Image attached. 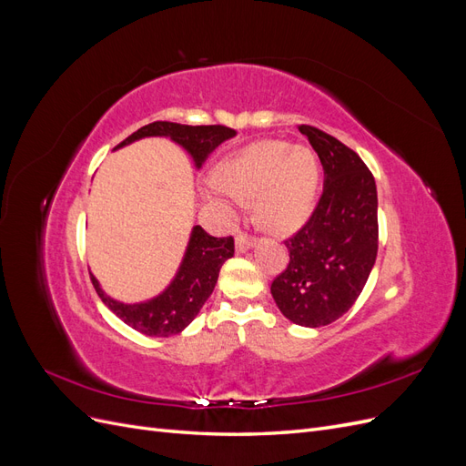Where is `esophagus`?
<instances>
[{
	"label": "esophagus",
	"instance_id": "34e87169",
	"mask_svg": "<svg viewBox=\"0 0 466 466\" xmlns=\"http://www.w3.org/2000/svg\"><path fill=\"white\" fill-rule=\"evenodd\" d=\"M252 247V238L247 233H238L235 238V250L237 252H247Z\"/></svg>",
	"mask_w": 466,
	"mask_h": 466
}]
</instances>
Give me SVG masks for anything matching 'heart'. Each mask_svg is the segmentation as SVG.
I'll use <instances>...</instances> for the list:
<instances>
[{"instance_id":"obj_1","label":"heart","mask_w":466,"mask_h":466,"mask_svg":"<svg viewBox=\"0 0 466 466\" xmlns=\"http://www.w3.org/2000/svg\"><path fill=\"white\" fill-rule=\"evenodd\" d=\"M319 188L313 149L284 142H258L218 168V185L206 198L229 211V196L241 204L257 200V219L266 231L289 233L309 218Z\"/></svg>"}]
</instances>
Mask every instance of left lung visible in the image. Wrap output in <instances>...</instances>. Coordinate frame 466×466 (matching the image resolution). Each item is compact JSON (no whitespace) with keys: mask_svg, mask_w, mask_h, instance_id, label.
Wrapping results in <instances>:
<instances>
[{"mask_svg":"<svg viewBox=\"0 0 466 466\" xmlns=\"http://www.w3.org/2000/svg\"><path fill=\"white\" fill-rule=\"evenodd\" d=\"M317 151L324 185L315 211L286 241L289 264L272 281V298L286 319L317 329L350 311L377 258V187L371 171L336 137L301 124Z\"/></svg>","mask_w":466,"mask_h":466,"instance_id":"8db88e82","label":"left lung"}]
</instances>
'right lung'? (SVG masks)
Returning <instances> with one entry per match:
<instances>
[{
    "mask_svg": "<svg viewBox=\"0 0 466 466\" xmlns=\"http://www.w3.org/2000/svg\"><path fill=\"white\" fill-rule=\"evenodd\" d=\"M237 132L228 126H187L177 122H151L124 139L115 149L137 142L142 137H171L175 144L185 147L196 168H200L208 155L221 146L225 139ZM235 252L233 237H211L200 225H194L187 252L182 257L178 270L159 295L142 303H122L112 299L91 274V281L98 298L134 330L147 336H173L185 330L194 317L200 313L202 305L214 291L218 276L225 260Z\"/></svg>",
    "mask_w": 466,
    "mask_h": 466,
    "instance_id": "add662e5",
    "label": "right lung"
}]
</instances>
